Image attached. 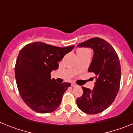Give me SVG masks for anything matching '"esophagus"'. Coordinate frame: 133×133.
Here are the masks:
<instances>
[{
  "label": "esophagus",
  "instance_id": "34e87169",
  "mask_svg": "<svg viewBox=\"0 0 133 133\" xmlns=\"http://www.w3.org/2000/svg\"><path fill=\"white\" fill-rule=\"evenodd\" d=\"M71 87H77V84H75V83H71Z\"/></svg>",
  "mask_w": 133,
  "mask_h": 133
}]
</instances>
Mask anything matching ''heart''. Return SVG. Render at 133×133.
Listing matches in <instances>:
<instances>
[{"instance_id":"1","label":"heart","mask_w":133,"mask_h":133,"mask_svg":"<svg viewBox=\"0 0 133 133\" xmlns=\"http://www.w3.org/2000/svg\"><path fill=\"white\" fill-rule=\"evenodd\" d=\"M88 49H83V48H81V49H78L77 50V54H80V53H82V52H86V51H88Z\"/></svg>"}]
</instances>
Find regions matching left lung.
<instances>
[{
	"label": "left lung",
	"instance_id": "8db88e82",
	"mask_svg": "<svg viewBox=\"0 0 133 133\" xmlns=\"http://www.w3.org/2000/svg\"><path fill=\"white\" fill-rule=\"evenodd\" d=\"M77 46L93 50V58L88 71L95 74L96 83L92 90L82 87L83 94L77 99V104L85 113L98 114L113 103L118 92L121 77L119 58L112 46L98 37L90 38Z\"/></svg>",
	"mask_w": 133,
	"mask_h": 133
}]
</instances>
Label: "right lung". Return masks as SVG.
<instances>
[{
  "label": "right lung",
  "instance_id": "right-lung-1",
  "mask_svg": "<svg viewBox=\"0 0 133 133\" xmlns=\"http://www.w3.org/2000/svg\"><path fill=\"white\" fill-rule=\"evenodd\" d=\"M75 46L57 47L42 42L24 46L15 64L16 84L22 99L38 113L53 112L59 107L70 83H56L50 72L58 68V62Z\"/></svg>",
  "mask_w": 133,
  "mask_h": 133
}]
</instances>
